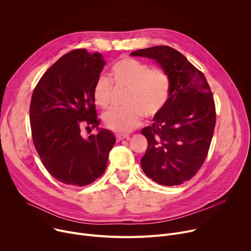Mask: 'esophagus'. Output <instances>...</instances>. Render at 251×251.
Masks as SVG:
<instances>
[{
	"label": "esophagus",
	"instance_id": "1",
	"mask_svg": "<svg viewBox=\"0 0 251 251\" xmlns=\"http://www.w3.org/2000/svg\"><path fill=\"white\" fill-rule=\"evenodd\" d=\"M115 136H116V139H117V141H121V140H123V139H127V138H129V135H127V134H121V133H118V134H116Z\"/></svg>",
	"mask_w": 251,
	"mask_h": 251
}]
</instances>
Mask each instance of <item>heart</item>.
Listing matches in <instances>:
<instances>
[{"instance_id":"heart-1","label":"heart","mask_w":251,"mask_h":251,"mask_svg":"<svg viewBox=\"0 0 251 251\" xmlns=\"http://www.w3.org/2000/svg\"><path fill=\"white\" fill-rule=\"evenodd\" d=\"M111 80L118 89H127L125 108H112L103 114L107 128L119 132H130L141 124L143 114L155 118L166 106L171 81L163 68L153 67L139 60L122 57L111 68ZM113 87L110 80L100 76L93 89L95 103L103 109L110 105Z\"/></svg>"}]
</instances>
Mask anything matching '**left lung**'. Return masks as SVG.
Segmentation results:
<instances>
[{"label": "left lung", "mask_w": 251, "mask_h": 251, "mask_svg": "<svg viewBox=\"0 0 251 251\" xmlns=\"http://www.w3.org/2000/svg\"><path fill=\"white\" fill-rule=\"evenodd\" d=\"M167 71L169 99L151 126L141 130L148 147L141 158L144 173L158 184L180 185L191 179L207 156L215 127V105L203 73L168 46L134 51Z\"/></svg>", "instance_id": "obj_1"}]
</instances>
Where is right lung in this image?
Here are the masks:
<instances>
[{
    "label": "right lung",
    "mask_w": 251,
    "mask_h": 251,
    "mask_svg": "<svg viewBox=\"0 0 251 251\" xmlns=\"http://www.w3.org/2000/svg\"><path fill=\"white\" fill-rule=\"evenodd\" d=\"M105 64L100 53L74 50L49 68L32 95L34 146L45 168L67 185L86 186L99 178L116 143L113 132L98 127L93 97ZM83 125L98 128L99 134L83 139Z\"/></svg>",
    "instance_id": "add662e5"
}]
</instances>
